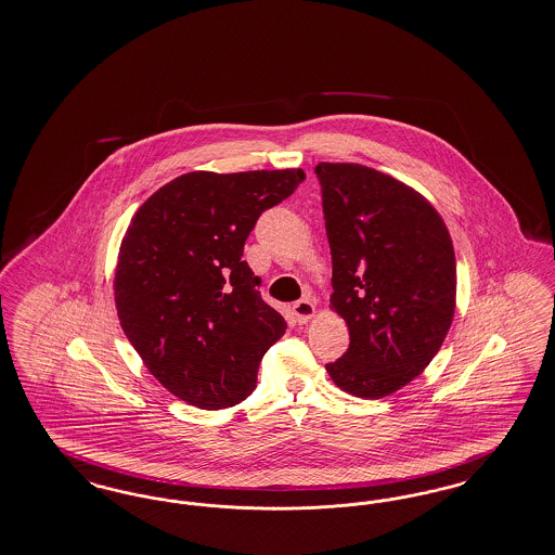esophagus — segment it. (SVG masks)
<instances>
[{"label":"esophagus","mask_w":555,"mask_h":555,"mask_svg":"<svg viewBox=\"0 0 555 555\" xmlns=\"http://www.w3.org/2000/svg\"><path fill=\"white\" fill-rule=\"evenodd\" d=\"M291 311H293V315H295V322L308 324L311 318H313V313H315V306L311 304L310 299H299V301L293 304Z\"/></svg>","instance_id":"1"}]
</instances>
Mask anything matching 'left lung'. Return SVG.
I'll list each match as a JSON object with an SVG mask.
<instances>
[{
  "mask_svg": "<svg viewBox=\"0 0 555 555\" xmlns=\"http://www.w3.org/2000/svg\"><path fill=\"white\" fill-rule=\"evenodd\" d=\"M333 254L331 310L349 328L326 365L359 399L413 382L442 347L456 308V258L440 212L411 185L359 163H318Z\"/></svg>",
  "mask_w": 555,
  "mask_h": 555,
  "instance_id": "obj_1",
  "label": "left lung"
}]
</instances>
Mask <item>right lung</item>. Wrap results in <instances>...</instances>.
<instances>
[{"instance_id":"add662e5","label":"right lung","mask_w":555,"mask_h":555,"mask_svg":"<svg viewBox=\"0 0 555 555\" xmlns=\"http://www.w3.org/2000/svg\"><path fill=\"white\" fill-rule=\"evenodd\" d=\"M304 169L192 171L132 217L113 279L117 318L146 370L178 399L227 409L256 388L287 322L242 260L258 217L288 198Z\"/></svg>"}]
</instances>
